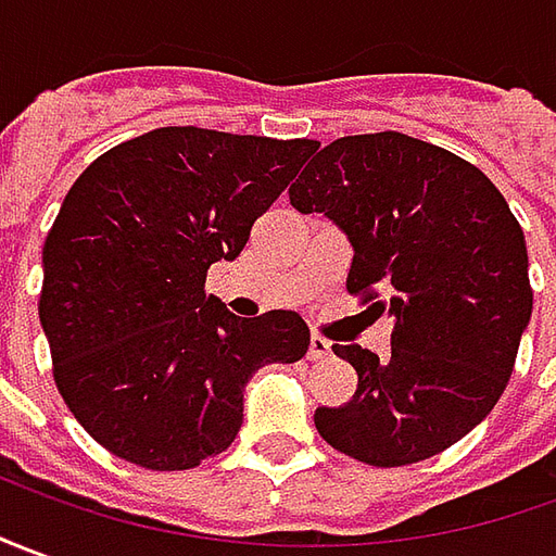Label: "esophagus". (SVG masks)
Here are the masks:
<instances>
[{"instance_id": "34e87169", "label": "esophagus", "mask_w": 556, "mask_h": 556, "mask_svg": "<svg viewBox=\"0 0 556 556\" xmlns=\"http://www.w3.org/2000/svg\"><path fill=\"white\" fill-rule=\"evenodd\" d=\"M332 354V344L324 339V336H312V342H308V359L312 363H320V359H327Z\"/></svg>"}]
</instances>
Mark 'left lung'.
Instances as JSON below:
<instances>
[{"instance_id": "8db88e82", "label": "left lung", "mask_w": 556, "mask_h": 556, "mask_svg": "<svg viewBox=\"0 0 556 556\" xmlns=\"http://www.w3.org/2000/svg\"><path fill=\"white\" fill-rule=\"evenodd\" d=\"M290 205L342 229L348 290L393 317L388 359L332 344L359 381L354 400L315 412L324 442L369 466L460 442L503 396L533 315L527 241L503 193L463 156L388 129L327 144Z\"/></svg>"}]
</instances>
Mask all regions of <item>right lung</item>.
<instances>
[{
    "instance_id": "right-lung-1",
    "label": "right lung",
    "mask_w": 556,
    "mask_h": 556,
    "mask_svg": "<svg viewBox=\"0 0 556 556\" xmlns=\"http://www.w3.org/2000/svg\"><path fill=\"white\" fill-rule=\"evenodd\" d=\"M315 148L163 126L72 184L41 251L38 317L60 396L114 457L193 469L239 435L248 378L305 357L296 312L229 315L205 275L241 254Z\"/></svg>"
}]
</instances>
